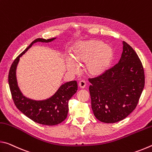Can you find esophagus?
Wrapping results in <instances>:
<instances>
[{"mask_svg": "<svg viewBox=\"0 0 152 152\" xmlns=\"http://www.w3.org/2000/svg\"><path fill=\"white\" fill-rule=\"evenodd\" d=\"M78 85H79L80 88H85V86H86V82L83 81V80H81V81H80Z\"/></svg>", "mask_w": 152, "mask_h": 152, "instance_id": "1", "label": "esophagus"}]
</instances>
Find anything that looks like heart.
Masks as SVG:
<instances>
[{
	"instance_id": "heart-1",
	"label": "heart",
	"mask_w": 152,
	"mask_h": 152,
	"mask_svg": "<svg viewBox=\"0 0 152 152\" xmlns=\"http://www.w3.org/2000/svg\"><path fill=\"white\" fill-rule=\"evenodd\" d=\"M70 61L67 62L70 71L76 70V66H84L88 75L97 77L104 74L112 65L114 52L109 45L97 39H91L76 43L70 53Z\"/></svg>"
}]
</instances>
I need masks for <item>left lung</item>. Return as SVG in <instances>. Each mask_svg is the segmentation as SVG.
<instances>
[{
    "label": "left lung",
    "instance_id": "1",
    "mask_svg": "<svg viewBox=\"0 0 152 152\" xmlns=\"http://www.w3.org/2000/svg\"><path fill=\"white\" fill-rule=\"evenodd\" d=\"M123 44L119 62L102 75L88 79L92 111L103 123H116L127 117L137 107L145 85L140 59L128 43Z\"/></svg>",
    "mask_w": 152,
    "mask_h": 152
}]
</instances>
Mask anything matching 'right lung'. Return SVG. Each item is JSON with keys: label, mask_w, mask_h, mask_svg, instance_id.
Returning <instances> with one entry per match:
<instances>
[{"label": "right lung", "mask_w": 152, "mask_h": 152, "mask_svg": "<svg viewBox=\"0 0 152 152\" xmlns=\"http://www.w3.org/2000/svg\"><path fill=\"white\" fill-rule=\"evenodd\" d=\"M56 38L35 39L12 62L9 73V84L15 106L20 112L33 121L42 125H56L66 119L68 113V101L78 90L76 81H70L61 85L58 91L44 101H34L24 96L17 85L16 69L20 57L24 54L33 43L51 42Z\"/></svg>", "instance_id": "1"}]
</instances>
